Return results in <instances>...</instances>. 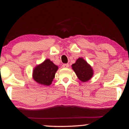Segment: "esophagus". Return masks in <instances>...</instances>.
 <instances>
[{"instance_id":"obj_1","label":"esophagus","mask_w":129,"mask_h":129,"mask_svg":"<svg viewBox=\"0 0 129 129\" xmlns=\"http://www.w3.org/2000/svg\"><path fill=\"white\" fill-rule=\"evenodd\" d=\"M69 65L68 64H63L62 65V68H69Z\"/></svg>"}]
</instances>
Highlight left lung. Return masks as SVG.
I'll use <instances>...</instances> for the list:
<instances>
[{
	"label": "left lung",
	"mask_w": 129,
	"mask_h": 129,
	"mask_svg": "<svg viewBox=\"0 0 129 129\" xmlns=\"http://www.w3.org/2000/svg\"><path fill=\"white\" fill-rule=\"evenodd\" d=\"M72 67L78 79L83 82H87L93 76V70L90 65L82 57L77 59Z\"/></svg>",
	"instance_id": "8db88e82"
}]
</instances>
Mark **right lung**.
Returning a JSON list of instances; mask_svg holds the SVG:
<instances>
[{
	"label": "right lung",
	"mask_w": 129,
	"mask_h": 129,
	"mask_svg": "<svg viewBox=\"0 0 129 129\" xmlns=\"http://www.w3.org/2000/svg\"><path fill=\"white\" fill-rule=\"evenodd\" d=\"M58 66L47 59L35 67L33 71V78L39 84L49 86L52 84Z\"/></svg>",
	"instance_id": "1"
}]
</instances>
